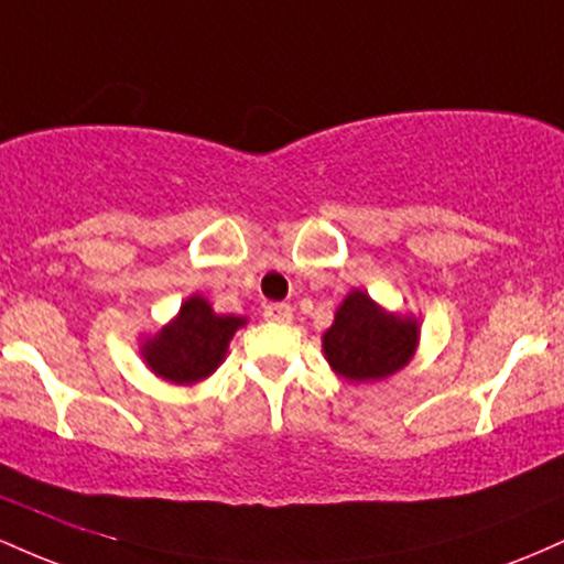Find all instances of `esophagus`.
<instances>
[{
    "instance_id": "obj_1",
    "label": "esophagus",
    "mask_w": 564,
    "mask_h": 564,
    "mask_svg": "<svg viewBox=\"0 0 564 564\" xmlns=\"http://www.w3.org/2000/svg\"><path fill=\"white\" fill-rule=\"evenodd\" d=\"M264 318L275 321V323H291V318H294V310L283 302H273L264 307Z\"/></svg>"
}]
</instances>
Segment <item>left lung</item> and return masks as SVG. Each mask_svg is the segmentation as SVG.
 <instances>
[{"label":"left lung","instance_id":"8db88e82","mask_svg":"<svg viewBox=\"0 0 564 564\" xmlns=\"http://www.w3.org/2000/svg\"><path fill=\"white\" fill-rule=\"evenodd\" d=\"M419 345V321L387 313L366 291H349L323 334L328 366L349 381H379L408 366Z\"/></svg>","mask_w":564,"mask_h":564}]
</instances>
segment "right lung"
<instances>
[{"instance_id": "add662e5", "label": "right lung", "mask_w": 564, "mask_h": 564, "mask_svg": "<svg viewBox=\"0 0 564 564\" xmlns=\"http://www.w3.org/2000/svg\"><path fill=\"white\" fill-rule=\"evenodd\" d=\"M246 326L238 315H217L204 296H187L177 318L142 341L148 368L172 384H196L225 360L232 334Z\"/></svg>"}]
</instances>
